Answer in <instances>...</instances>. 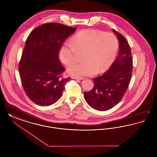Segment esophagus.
<instances>
[{
    "label": "esophagus",
    "instance_id": "34e87169",
    "mask_svg": "<svg viewBox=\"0 0 157 157\" xmlns=\"http://www.w3.org/2000/svg\"><path fill=\"white\" fill-rule=\"evenodd\" d=\"M72 78L75 79H79V80H82L84 79V78L83 77H76V76H72Z\"/></svg>",
    "mask_w": 157,
    "mask_h": 157
}]
</instances>
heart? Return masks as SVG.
I'll list each match as a JSON object with an SVG mask.
<instances>
[{
  "mask_svg": "<svg viewBox=\"0 0 157 157\" xmlns=\"http://www.w3.org/2000/svg\"><path fill=\"white\" fill-rule=\"evenodd\" d=\"M118 49L116 36L109 32L95 29L82 30L74 36L71 42L61 46L59 56L65 65L77 58V51L83 52L82 62L74 63L67 68L69 74L76 76L99 74L111 66Z\"/></svg>",
  "mask_w": 157,
  "mask_h": 157,
  "instance_id": "obj_1",
  "label": "heart"
}]
</instances>
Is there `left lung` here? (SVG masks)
<instances>
[{
  "label": "left lung",
  "instance_id": "obj_1",
  "mask_svg": "<svg viewBox=\"0 0 157 157\" xmlns=\"http://www.w3.org/2000/svg\"><path fill=\"white\" fill-rule=\"evenodd\" d=\"M120 42L119 55L103 75L93 78L94 86L84 92L85 101L92 108L105 111L118 104L126 92L132 73V57L126 38L113 29Z\"/></svg>",
  "mask_w": 157,
  "mask_h": 157
}]
</instances>
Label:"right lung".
Segmentation results:
<instances>
[{
    "mask_svg": "<svg viewBox=\"0 0 157 157\" xmlns=\"http://www.w3.org/2000/svg\"><path fill=\"white\" fill-rule=\"evenodd\" d=\"M76 28L59 23L42 24L30 32L19 65L23 88L35 104L49 106L57 102L70 78L59 58L61 46Z\"/></svg>",
    "mask_w": 157,
    "mask_h": 157,
    "instance_id": "right-lung-1",
    "label": "right lung"
}]
</instances>
